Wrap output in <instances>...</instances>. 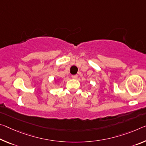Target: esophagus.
<instances>
[{"instance_id": "obj_1", "label": "esophagus", "mask_w": 146, "mask_h": 146, "mask_svg": "<svg viewBox=\"0 0 146 146\" xmlns=\"http://www.w3.org/2000/svg\"><path fill=\"white\" fill-rule=\"evenodd\" d=\"M77 77H78L77 75H75L71 76V77H72V78H73V79H76V78H77Z\"/></svg>"}]
</instances>
